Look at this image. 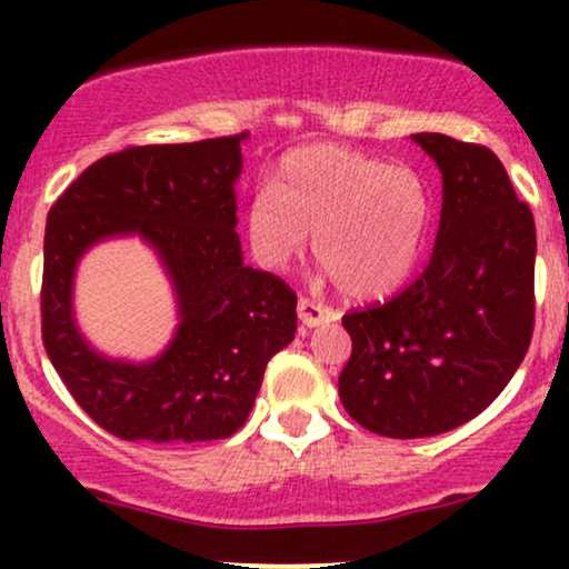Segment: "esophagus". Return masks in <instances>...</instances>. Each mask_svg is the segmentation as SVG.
I'll return each instance as SVG.
<instances>
[{"instance_id":"esophagus-1","label":"esophagus","mask_w":569,"mask_h":569,"mask_svg":"<svg viewBox=\"0 0 569 569\" xmlns=\"http://www.w3.org/2000/svg\"><path fill=\"white\" fill-rule=\"evenodd\" d=\"M297 312H299V321H302L307 329H312V326H321V323H335L339 318L337 310L310 302V299H305V297L299 299Z\"/></svg>"}]
</instances>
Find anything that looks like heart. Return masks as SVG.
Instances as JSON below:
<instances>
[{
  "label": "heart",
  "mask_w": 569,
  "mask_h": 569,
  "mask_svg": "<svg viewBox=\"0 0 569 569\" xmlns=\"http://www.w3.org/2000/svg\"><path fill=\"white\" fill-rule=\"evenodd\" d=\"M426 221L417 173L335 143L286 154L272 189H259L246 211L259 262L286 267L316 232V259L350 299H382L409 278Z\"/></svg>",
  "instance_id": "heart-1"
}]
</instances>
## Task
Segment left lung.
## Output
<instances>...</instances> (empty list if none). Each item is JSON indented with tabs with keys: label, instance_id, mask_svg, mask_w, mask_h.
<instances>
[{
	"label": "left lung",
	"instance_id": "left-lung-1",
	"mask_svg": "<svg viewBox=\"0 0 569 569\" xmlns=\"http://www.w3.org/2000/svg\"><path fill=\"white\" fill-rule=\"evenodd\" d=\"M441 173L430 262L407 291L342 318L339 398L388 439L447 433L502 393L532 339L535 219L487 147L415 133Z\"/></svg>",
	"mask_w": 569,
	"mask_h": 569
}]
</instances>
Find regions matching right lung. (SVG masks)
I'll return each mask as SVG.
<instances>
[{
    "instance_id": "add662e5",
    "label": "right lung",
    "mask_w": 569,
    "mask_h": 569,
    "mask_svg": "<svg viewBox=\"0 0 569 569\" xmlns=\"http://www.w3.org/2000/svg\"><path fill=\"white\" fill-rule=\"evenodd\" d=\"M246 133L149 143L101 158L48 213L42 339L74 401L126 441L230 439L251 415L267 361L297 331V293L243 262L238 184ZM139 237L172 283L177 329L158 357L98 351L73 312L81 257Z\"/></svg>"
}]
</instances>
